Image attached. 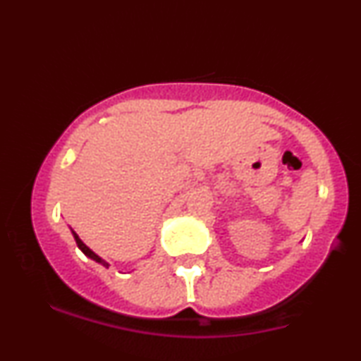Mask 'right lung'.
<instances>
[{
    "label": "right lung",
    "mask_w": 361,
    "mask_h": 361,
    "mask_svg": "<svg viewBox=\"0 0 361 361\" xmlns=\"http://www.w3.org/2000/svg\"><path fill=\"white\" fill-rule=\"evenodd\" d=\"M71 233H73V238H74V241H76V244H78V247H80V250H81L82 252H85V256H88L90 259H93V261H97V263L103 264V267H105V268H109V267H110V263H106V261L103 259V258H100V256H98L97 252H94V251H91L90 247L86 246V244L81 241V239H80V235H78L76 233H74L73 229H71Z\"/></svg>",
    "instance_id": "add662e5"
}]
</instances>
